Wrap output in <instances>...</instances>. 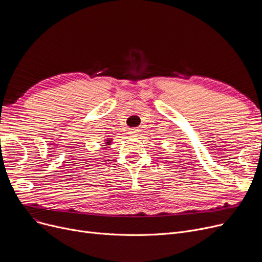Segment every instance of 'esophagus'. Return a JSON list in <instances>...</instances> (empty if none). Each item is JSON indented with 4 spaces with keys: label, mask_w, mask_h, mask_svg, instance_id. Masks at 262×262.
Masks as SVG:
<instances>
[{
    "label": "esophagus",
    "mask_w": 262,
    "mask_h": 262,
    "mask_svg": "<svg viewBox=\"0 0 262 262\" xmlns=\"http://www.w3.org/2000/svg\"><path fill=\"white\" fill-rule=\"evenodd\" d=\"M139 133H140V130H139V129H137V128H130V130H129V135H132L133 137L138 136V135H139Z\"/></svg>",
    "instance_id": "1"
}]
</instances>
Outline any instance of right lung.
Here are the masks:
<instances>
[{"instance_id": "add662e5", "label": "right lung", "mask_w": 262, "mask_h": 262, "mask_svg": "<svg viewBox=\"0 0 262 262\" xmlns=\"http://www.w3.org/2000/svg\"><path fill=\"white\" fill-rule=\"evenodd\" d=\"M107 143H108V144H109V143H110V142H109V141H108V142H107Z\"/></svg>"}]
</instances>
